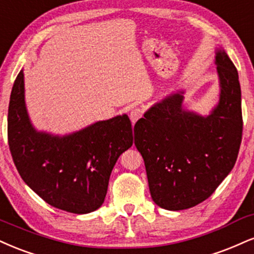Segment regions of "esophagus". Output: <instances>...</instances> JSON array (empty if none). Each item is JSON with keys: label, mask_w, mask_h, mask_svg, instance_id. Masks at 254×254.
Here are the masks:
<instances>
[{"label": "esophagus", "mask_w": 254, "mask_h": 254, "mask_svg": "<svg viewBox=\"0 0 254 254\" xmlns=\"http://www.w3.org/2000/svg\"><path fill=\"white\" fill-rule=\"evenodd\" d=\"M142 117V111H140L139 109H133L131 110L130 112V119L131 122H132V124H135L138 119Z\"/></svg>", "instance_id": "esophagus-1"}]
</instances>
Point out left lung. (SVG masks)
<instances>
[{
	"mask_svg": "<svg viewBox=\"0 0 254 254\" xmlns=\"http://www.w3.org/2000/svg\"><path fill=\"white\" fill-rule=\"evenodd\" d=\"M214 63L220 92L209 115L185 109L181 90L154 104L135 124V145L144 160L152 200L161 208L201 203L237 161L243 135L239 77L221 47Z\"/></svg>",
	"mask_w": 254,
	"mask_h": 254,
	"instance_id": "8db88e82",
	"label": "left lung"
}]
</instances>
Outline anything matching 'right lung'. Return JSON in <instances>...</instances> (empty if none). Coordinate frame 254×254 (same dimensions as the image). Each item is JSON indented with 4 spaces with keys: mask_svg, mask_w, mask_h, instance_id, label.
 Returning <instances> with one entry per match:
<instances>
[{
    "mask_svg": "<svg viewBox=\"0 0 254 254\" xmlns=\"http://www.w3.org/2000/svg\"><path fill=\"white\" fill-rule=\"evenodd\" d=\"M132 131L125 114L63 136L36 130L22 69L17 74L8 109L9 149L24 183L56 208L87 214L102 206L116 162L132 145Z\"/></svg>",
    "mask_w": 254,
    "mask_h": 254,
    "instance_id": "obj_1",
    "label": "right lung"
}]
</instances>
